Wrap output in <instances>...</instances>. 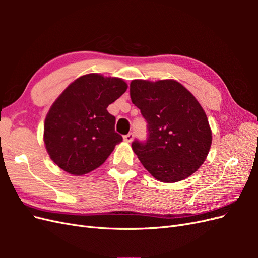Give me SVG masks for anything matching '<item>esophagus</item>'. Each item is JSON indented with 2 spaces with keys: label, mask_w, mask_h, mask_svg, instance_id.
Segmentation results:
<instances>
[{
  "label": "esophagus",
  "mask_w": 258,
  "mask_h": 258,
  "mask_svg": "<svg viewBox=\"0 0 258 258\" xmlns=\"http://www.w3.org/2000/svg\"><path fill=\"white\" fill-rule=\"evenodd\" d=\"M134 137H135V135L132 134V132H129L128 135H126V136H123V141H126V142H128V143H130L132 140H134Z\"/></svg>",
  "instance_id": "esophagus-1"
}]
</instances>
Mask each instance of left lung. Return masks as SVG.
I'll use <instances>...</instances> for the list:
<instances>
[{"instance_id": "left-lung-1", "label": "left lung", "mask_w": 258, "mask_h": 258, "mask_svg": "<svg viewBox=\"0 0 258 258\" xmlns=\"http://www.w3.org/2000/svg\"><path fill=\"white\" fill-rule=\"evenodd\" d=\"M130 97L147 122L146 141L131 144L144 168L163 183L196 172L212 143L207 115L196 98L172 80L132 81Z\"/></svg>"}]
</instances>
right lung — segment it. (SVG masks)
Instances as JSON below:
<instances>
[{
  "mask_svg": "<svg viewBox=\"0 0 258 258\" xmlns=\"http://www.w3.org/2000/svg\"><path fill=\"white\" fill-rule=\"evenodd\" d=\"M127 89L116 77L87 74L69 85L46 116L44 142L58 167L74 175L97 169L122 137L106 107Z\"/></svg>",
  "mask_w": 258,
  "mask_h": 258,
  "instance_id": "add662e5",
  "label": "right lung"
}]
</instances>
